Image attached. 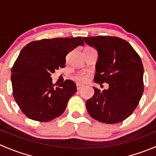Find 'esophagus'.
I'll list each match as a JSON object with an SVG mask.
<instances>
[{"label":"esophagus","mask_w":156,"mask_h":156,"mask_svg":"<svg viewBox=\"0 0 156 156\" xmlns=\"http://www.w3.org/2000/svg\"><path fill=\"white\" fill-rule=\"evenodd\" d=\"M76 88L78 90H81L82 88V86L80 85V84H76Z\"/></svg>","instance_id":"esophagus-1"}]
</instances>
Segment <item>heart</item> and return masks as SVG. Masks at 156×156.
I'll return each mask as SVG.
<instances>
[{
  "label": "heart",
  "mask_w": 156,
  "mask_h": 156,
  "mask_svg": "<svg viewBox=\"0 0 156 156\" xmlns=\"http://www.w3.org/2000/svg\"><path fill=\"white\" fill-rule=\"evenodd\" d=\"M88 74L84 73V72H76L74 75H72V80L75 81V82L78 83V84H83L85 83L88 80Z\"/></svg>",
  "instance_id": "obj_1"
}]
</instances>
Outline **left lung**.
I'll list each match as a JSON object with an SVG mask.
<instances>
[{"mask_svg":"<svg viewBox=\"0 0 156 156\" xmlns=\"http://www.w3.org/2000/svg\"><path fill=\"white\" fill-rule=\"evenodd\" d=\"M98 52L94 81L107 83L108 90L94 87L86 102L90 115L106 124L125 120L139 104L144 93V66L139 54L124 39L113 36L84 37Z\"/></svg>","mask_w":156,"mask_h":156,"instance_id":"1","label":"left lung"}]
</instances>
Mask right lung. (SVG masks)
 I'll list each match as a JSON object with an SVG mask.
<instances>
[{"label":"right lung","instance_id":"1","mask_svg":"<svg viewBox=\"0 0 156 156\" xmlns=\"http://www.w3.org/2000/svg\"><path fill=\"white\" fill-rule=\"evenodd\" d=\"M84 45L81 37L34 41L23 48L11 69L12 95L25 115L37 122H49L65 111L76 84L66 80L53 84L51 74L64 68L69 52Z\"/></svg>","mask_w":156,"mask_h":156}]
</instances>
